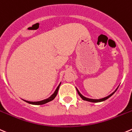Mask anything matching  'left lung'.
Segmentation results:
<instances>
[{"instance_id": "obj_1", "label": "left lung", "mask_w": 132, "mask_h": 132, "mask_svg": "<svg viewBox=\"0 0 132 132\" xmlns=\"http://www.w3.org/2000/svg\"><path fill=\"white\" fill-rule=\"evenodd\" d=\"M118 88H119V87H117V89H116V90H115L114 92H113V93H111L110 95H108V96H107V97H104V98H100V99H92V98H87V97H84V96H83L82 95L81 93H80V92H79V91L78 90V89H77V88H76V89H77V93H78V94H79V96H80V97H81V98H82V100H84V101H86L92 102V103H99V102L104 101L106 100V99H108V98H110V97L111 96H112V95H113V93H114L115 92H116V91H117V89H118Z\"/></svg>"}]
</instances>
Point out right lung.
I'll return each mask as SVG.
<instances>
[{
  "label": "right lung",
  "mask_w": 132,
  "mask_h": 132,
  "mask_svg": "<svg viewBox=\"0 0 132 132\" xmlns=\"http://www.w3.org/2000/svg\"><path fill=\"white\" fill-rule=\"evenodd\" d=\"M61 83H60L59 85L57 86V89H55V91L54 92V93H53V94H52V95L50 96V97H48V98H46V99H44V100L40 101H36V102L28 101H26V100H24V101L25 102H26V103H29V104H34V105H42V104H46V103H49V102L53 101V99L55 98L56 96H57V93H58V90H59V86H60V85H61Z\"/></svg>",
  "instance_id": "obj_1"
}]
</instances>
